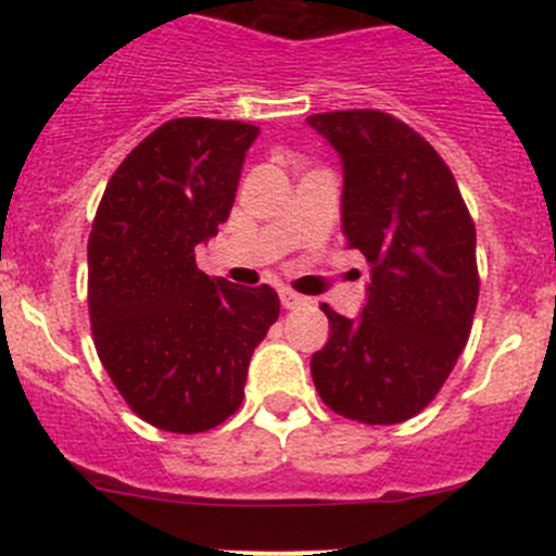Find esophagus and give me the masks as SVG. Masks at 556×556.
I'll return each mask as SVG.
<instances>
[{
    "label": "esophagus",
    "instance_id": "esophagus-1",
    "mask_svg": "<svg viewBox=\"0 0 556 556\" xmlns=\"http://www.w3.org/2000/svg\"><path fill=\"white\" fill-rule=\"evenodd\" d=\"M279 301H282L285 309H295V306L304 304V295H299V293H295V290L282 288V290H279Z\"/></svg>",
    "mask_w": 556,
    "mask_h": 556
}]
</instances>
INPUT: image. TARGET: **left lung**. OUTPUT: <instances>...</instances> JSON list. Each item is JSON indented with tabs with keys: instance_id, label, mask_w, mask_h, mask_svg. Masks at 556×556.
I'll use <instances>...</instances> for the list:
<instances>
[{
	"instance_id": "left-lung-1",
	"label": "left lung",
	"mask_w": 556,
	"mask_h": 556,
	"mask_svg": "<svg viewBox=\"0 0 556 556\" xmlns=\"http://www.w3.org/2000/svg\"><path fill=\"white\" fill-rule=\"evenodd\" d=\"M341 155V231L371 263L357 319L323 304L328 344L312 379L328 408L363 425L422 412L465 350L479 301L476 226L433 144L382 110L306 117Z\"/></svg>"
}]
</instances>
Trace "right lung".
<instances>
[{
    "label": "right lung",
    "mask_w": 556,
    "mask_h": 556,
    "mask_svg": "<svg viewBox=\"0 0 556 556\" xmlns=\"http://www.w3.org/2000/svg\"><path fill=\"white\" fill-rule=\"evenodd\" d=\"M257 126L174 117L106 182L88 237L93 344L134 414L204 433L242 406L247 366L279 317L268 285L239 288L195 266L237 199Z\"/></svg>",
    "instance_id": "right-lung-1"
}]
</instances>
